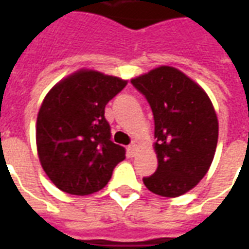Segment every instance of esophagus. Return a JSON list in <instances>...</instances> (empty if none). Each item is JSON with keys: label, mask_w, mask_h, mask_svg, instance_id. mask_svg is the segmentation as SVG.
I'll return each mask as SVG.
<instances>
[{"label": "esophagus", "mask_w": 249, "mask_h": 249, "mask_svg": "<svg viewBox=\"0 0 249 249\" xmlns=\"http://www.w3.org/2000/svg\"><path fill=\"white\" fill-rule=\"evenodd\" d=\"M137 146H139V142L137 141H133L132 144L129 145V149L130 152H136V149H137Z\"/></svg>", "instance_id": "obj_1"}]
</instances>
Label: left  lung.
Instances as JSON below:
<instances>
[{"label": "left lung", "instance_id": "8db88e82", "mask_svg": "<svg viewBox=\"0 0 249 249\" xmlns=\"http://www.w3.org/2000/svg\"><path fill=\"white\" fill-rule=\"evenodd\" d=\"M155 117L156 172L142 181L151 192L178 197L207 175L213 161L219 120L203 88L173 66L162 65L132 78Z\"/></svg>", "mask_w": 249, "mask_h": 249}]
</instances>
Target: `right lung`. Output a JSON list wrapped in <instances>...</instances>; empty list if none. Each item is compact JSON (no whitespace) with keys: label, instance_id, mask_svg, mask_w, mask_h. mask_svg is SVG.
<instances>
[{"label":"right lung","instance_id":"obj_1","mask_svg":"<svg viewBox=\"0 0 249 249\" xmlns=\"http://www.w3.org/2000/svg\"><path fill=\"white\" fill-rule=\"evenodd\" d=\"M128 80L94 69L64 77L46 93L36 123L41 167L62 192L85 196L103 189L125 149L110 140L105 105Z\"/></svg>","mask_w":249,"mask_h":249}]
</instances>
